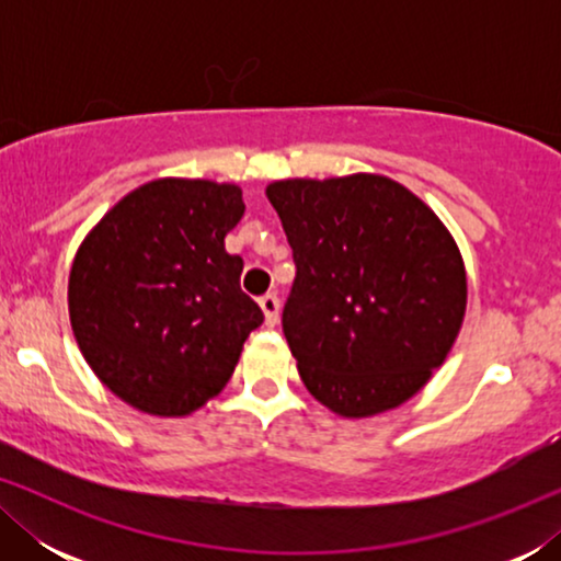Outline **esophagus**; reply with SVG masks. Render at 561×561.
<instances>
[{
	"instance_id": "34e87169",
	"label": "esophagus",
	"mask_w": 561,
	"mask_h": 561,
	"mask_svg": "<svg viewBox=\"0 0 561 561\" xmlns=\"http://www.w3.org/2000/svg\"><path fill=\"white\" fill-rule=\"evenodd\" d=\"M260 309L265 313V324L275 327L278 324V311H280V298L275 294H265L260 298Z\"/></svg>"
}]
</instances>
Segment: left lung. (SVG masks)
<instances>
[{
    "mask_svg": "<svg viewBox=\"0 0 561 561\" xmlns=\"http://www.w3.org/2000/svg\"><path fill=\"white\" fill-rule=\"evenodd\" d=\"M294 250L283 334L304 386L344 419L398 409L447 359L467 309L455 237L375 173L265 188Z\"/></svg>",
    "mask_w": 561,
    "mask_h": 561,
    "instance_id": "obj_1",
    "label": "left lung"
}]
</instances>
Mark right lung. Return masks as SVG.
<instances>
[{"label":"right lung","mask_w":561,"mask_h":561,"mask_svg":"<svg viewBox=\"0 0 561 561\" xmlns=\"http://www.w3.org/2000/svg\"><path fill=\"white\" fill-rule=\"evenodd\" d=\"M244 214L234 183L158 179L129 191L83 237L68 317L91 370L114 396L179 419L232 378L263 311L242 294L225 237Z\"/></svg>","instance_id":"1"}]
</instances>
